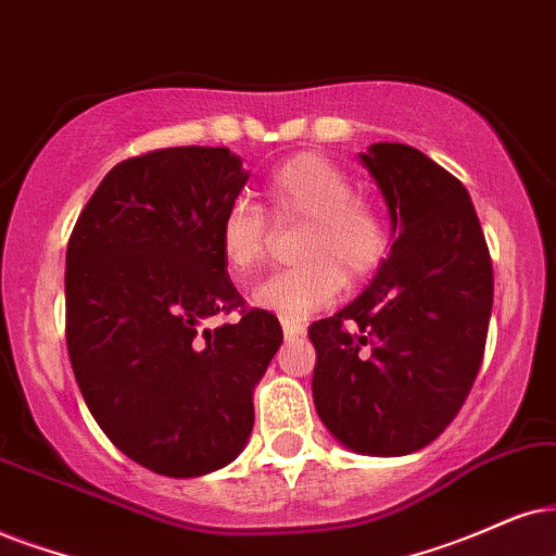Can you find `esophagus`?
<instances>
[{
	"instance_id": "1",
	"label": "esophagus",
	"mask_w": 556,
	"mask_h": 556,
	"mask_svg": "<svg viewBox=\"0 0 556 556\" xmlns=\"http://www.w3.org/2000/svg\"><path fill=\"white\" fill-rule=\"evenodd\" d=\"M282 330H285V339L292 341V339H298V336L305 333V326H302V323H298V320L282 318Z\"/></svg>"
}]
</instances>
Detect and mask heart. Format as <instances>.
<instances>
[{
	"label": "heart",
	"instance_id": "b5f03b06",
	"mask_svg": "<svg viewBox=\"0 0 556 556\" xmlns=\"http://www.w3.org/2000/svg\"><path fill=\"white\" fill-rule=\"evenodd\" d=\"M274 217L300 220V262L271 271L254 287L258 307L300 320L339 298L343 274L351 282L369 277L388 254L382 217L362 197L351 194V179L315 153H300L269 174L264 185ZM228 269L249 274L264 258L269 215L249 200H233L217 230Z\"/></svg>",
	"mask_w": 556,
	"mask_h": 556
}]
</instances>
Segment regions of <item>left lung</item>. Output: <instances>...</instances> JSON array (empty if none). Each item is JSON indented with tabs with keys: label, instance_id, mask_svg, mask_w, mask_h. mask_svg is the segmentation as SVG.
<instances>
[{
	"label": "left lung",
	"instance_id": "left-lung-1",
	"mask_svg": "<svg viewBox=\"0 0 556 556\" xmlns=\"http://www.w3.org/2000/svg\"><path fill=\"white\" fill-rule=\"evenodd\" d=\"M390 210V256L351 305L315 320L313 400L330 433L371 456L431 444L480 371L493 262L459 179L403 143L362 153Z\"/></svg>",
	"mask_w": 556,
	"mask_h": 556
}]
</instances>
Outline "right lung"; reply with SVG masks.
I'll list each match as a JSON object with an SVG mask.
<instances>
[{
    "mask_svg": "<svg viewBox=\"0 0 556 556\" xmlns=\"http://www.w3.org/2000/svg\"><path fill=\"white\" fill-rule=\"evenodd\" d=\"M249 174L228 149L125 159L89 197L66 249V346L89 413L140 467L197 477L233 462L254 388L282 343L245 307L217 230ZM238 309L215 331L199 323Z\"/></svg>",
    "mask_w": 556,
    "mask_h": 556,
    "instance_id": "1",
    "label": "right lung"
}]
</instances>
